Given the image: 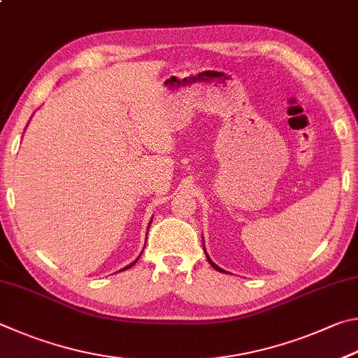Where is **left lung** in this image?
<instances>
[{
    "instance_id": "left-lung-1",
    "label": "left lung",
    "mask_w": 358,
    "mask_h": 358,
    "mask_svg": "<svg viewBox=\"0 0 358 358\" xmlns=\"http://www.w3.org/2000/svg\"><path fill=\"white\" fill-rule=\"evenodd\" d=\"M203 245H204V243H203ZM204 253H206V248H204ZM206 256H208V253H206ZM208 261L210 262V266H212V267H214V268H215V271H218V272H224V271H223V268H220V267H218L217 264H214V262H212V259L209 258V256H208Z\"/></svg>"
}]
</instances>
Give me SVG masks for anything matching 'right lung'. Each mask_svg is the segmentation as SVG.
Returning a JSON list of instances; mask_svg holds the SVG:
<instances>
[{
  "label": "right lung",
  "mask_w": 358,
  "mask_h": 358,
  "mask_svg": "<svg viewBox=\"0 0 358 358\" xmlns=\"http://www.w3.org/2000/svg\"><path fill=\"white\" fill-rule=\"evenodd\" d=\"M150 222H152V220H150ZM136 261H138V259H135V261H134V262H131V264H129L127 267H124V268H122V271H127V268H130L131 266H135V262H136Z\"/></svg>",
  "instance_id": "obj_1"
}]
</instances>
